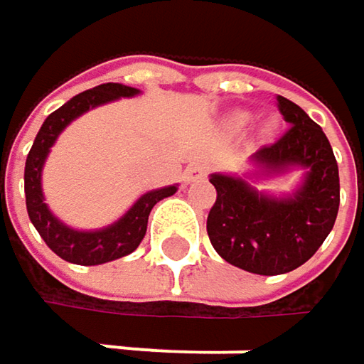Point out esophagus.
<instances>
[{
    "instance_id": "1",
    "label": "esophagus",
    "mask_w": 364,
    "mask_h": 364,
    "mask_svg": "<svg viewBox=\"0 0 364 364\" xmlns=\"http://www.w3.org/2000/svg\"><path fill=\"white\" fill-rule=\"evenodd\" d=\"M206 173H208V166H206V164L193 162V164H189L187 171H185V181H200V179L206 177Z\"/></svg>"
}]
</instances>
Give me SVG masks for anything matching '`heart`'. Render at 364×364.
Masks as SVG:
<instances>
[{"label": "heart", "instance_id": "b5f03b06", "mask_svg": "<svg viewBox=\"0 0 364 364\" xmlns=\"http://www.w3.org/2000/svg\"><path fill=\"white\" fill-rule=\"evenodd\" d=\"M247 119H249V115H247V113H236V115L232 117V124L240 128V126H245V124H247Z\"/></svg>", "mask_w": 364, "mask_h": 364}]
</instances>
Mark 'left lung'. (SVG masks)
<instances>
[{
	"mask_svg": "<svg viewBox=\"0 0 364 364\" xmlns=\"http://www.w3.org/2000/svg\"><path fill=\"white\" fill-rule=\"evenodd\" d=\"M278 109L291 126L253 162L276 175L306 168L304 183L284 198L257 191L230 175H210L217 200L206 219L210 245L228 263L261 276L297 269L321 249L339 210V171L323 128L293 101L278 97Z\"/></svg>",
	"mask_w": 364,
	"mask_h": 364,
	"instance_id": "obj_1",
	"label": "left lung"
}]
</instances>
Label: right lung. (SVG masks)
Segmentation results:
<instances>
[{
	"mask_svg": "<svg viewBox=\"0 0 364 364\" xmlns=\"http://www.w3.org/2000/svg\"><path fill=\"white\" fill-rule=\"evenodd\" d=\"M141 90L124 86V84H101L97 88H90L86 92H80L71 101H67L63 107L52 111L46 122L41 124L37 132L33 147L27 156L25 164V198H27V213L31 223L36 225L39 236L43 242L58 255L60 259L77 265H101L113 259L130 255L145 238L147 232V219L151 208L173 196L177 191V185H168L162 189H154L143 193L130 208L128 213L111 223L103 230L95 232H80L63 221H58L48 204L43 202V191H41V168L43 162L50 154V147L58 139V134L82 113H86L92 107H99L103 103H109L122 97H134Z\"/></svg>",
	"mask_w": 364,
	"mask_h": 364,
	"instance_id": "right-lung-1",
	"label": "right lung"
}]
</instances>
